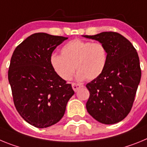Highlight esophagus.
<instances>
[{
    "instance_id": "esophagus-1",
    "label": "esophagus",
    "mask_w": 147,
    "mask_h": 147,
    "mask_svg": "<svg viewBox=\"0 0 147 147\" xmlns=\"http://www.w3.org/2000/svg\"><path fill=\"white\" fill-rule=\"evenodd\" d=\"M81 87H82V85H80V84H76V83H72V88H73V89H74V90L75 92L77 91L78 90L80 89Z\"/></svg>"
}]
</instances>
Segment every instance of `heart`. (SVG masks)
I'll return each instance as SVG.
<instances>
[{
    "instance_id": "b5f03b06",
    "label": "heart",
    "mask_w": 147,
    "mask_h": 147,
    "mask_svg": "<svg viewBox=\"0 0 147 147\" xmlns=\"http://www.w3.org/2000/svg\"><path fill=\"white\" fill-rule=\"evenodd\" d=\"M107 57V49L101 42L75 39L62 46L61 55L51 56L50 62L62 80H71L76 68L78 80H92L103 73Z\"/></svg>"
}]
</instances>
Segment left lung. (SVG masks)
<instances>
[{
    "label": "left lung",
    "instance_id": "8db88e82",
    "mask_svg": "<svg viewBox=\"0 0 147 147\" xmlns=\"http://www.w3.org/2000/svg\"><path fill=\"white\" fill-rule=\"evenodd\" d=\"M83 37L105 45L108 56L103 73L86 85L90 92L87 110L102 124L118 123L130 112L141 80L137 51L129 40L116 32Z\"/></svg>",
    "mask_w": 147,
    "mask_h": 147
}]
</instances>
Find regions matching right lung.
Returning a JSON list of instances; mask_svg holds the SVG:
<instances>
[{
  "label": "right lung",
  "mask_w": 147,
  "mask_h": 147,
  "mask_svg": "<svg viewBox=\"0 0 147 147\" xmlns=\"http://www.w3.org/2000/svg\"><path fill=\"white\" fill-rule=\"evenodd\" d=\"M67 37L35 33L17 46L8 79L13 101L21 117L31 125L45 128L63 117L74 91L51 65L54 49Z\"/></svg>",
  "instance_id": "obj_1"
}]
</instances>
